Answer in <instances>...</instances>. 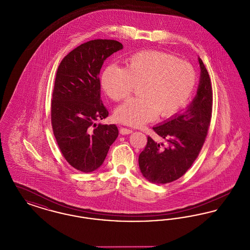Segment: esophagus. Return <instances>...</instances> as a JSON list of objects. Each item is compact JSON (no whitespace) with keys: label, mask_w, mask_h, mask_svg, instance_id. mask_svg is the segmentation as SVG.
<instances>
[{"label":"esophagus","mask_w":250,"mask_h":250,"mask_svg":"<svg viewBox=\"0 0 250 250\" xmlns=\"http://www.w3.org/2000/svg\"><path fill=\"white\" fill-rule=\"evenodd\" d=\"M120 133H121L122 135H128V134H130V133H132V130H130V129H128V128L121 127V128H120Z\"/></svg>","instance_id":"34e87169"}]
</instances>
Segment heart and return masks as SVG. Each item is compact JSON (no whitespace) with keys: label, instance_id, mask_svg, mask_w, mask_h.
Returning a JSON list of instances; mask_svg holds the SVG:
<instances>
[{"label":"heart","instance_id":"b5f03b06","mask_svg":"<svg viewBox=\"0 0 250 250\" xmlns=\"http://www.w3.org/2000/svg\"><path fill=\"white\" fill-rule=\"evenodd\" d=\"M107 95L115 102L128 98L139 87L140 97L115 110L121 123L141 126L157 115L171 118L187 106L197 85L190 63L161 51L137 52L126 60L125 68L107 65L101 77Z\"/></svg>","mask_w":250,"mask_h":250}]
</instances>
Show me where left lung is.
Listing matches in <instances>:
<instances>
[{
	"mask_svg": "<svg viewBox=\"0 0 250 250\" xmlns=\"http://www.w3.org/2000/svg\"><path fill=\"white\" fill-rule=\"evenodd\" d=\"M201 80L197 95L187 110L161 125L153 127L167 145L157 143L150 136L139 156L143 176L153 184H167L182 177L192 166L208 134L213 108L211 79L202 59Z\"/></svg>",
	"mask_w": 250,
	"mask_h": 250,
	"instance_id": "obj_1",
	"label": "left lung"
}]
</instances>
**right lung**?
Returning <instances> with one entry per match:
<instances>
[{"mask_svg": "<svg viewBox=\"0 0 250 250\" xmlns=\"http://www.w3.org/2000/svg\"><path fill=\"white\" fill-rule=\"evenodd\" d=\"M122 48L115 40H91L70 51L56 72L50 105L52 130L62 156L83 172L101 166L118 137L115 125H96V121L108 115L100 98L99 72L104 61Z\"/></svg>", "mask_w": 250, "mask_h": 250, "instance_id": "add662e5", "label": "right lung"}]
</instances>
